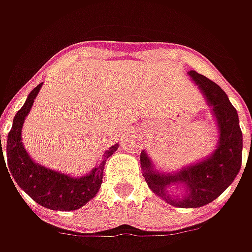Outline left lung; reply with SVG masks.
I'll return each instance as SVG.
<instances>
[{
  "instance_id": "obj_1",
  "label": "left lung",
  "mask_w": 252,
  "mask_h": 252,
  "mask_svg": "<svg viewBox=\"0 0 252 252\" xmlns=\"http://www.w3.org/2000/svg\"><path fill=\"white\" fill-rule=\"evenodd\" d=\"M188 74L205 95L218 121L220 136L216 150L203 161L172 174L154 171L146 151H141L140 164L149 188L157 196L177 208H200L219 198L237 177L243 161V133L237 111L226 92L202 74L193 70ZM169 185H182L184 195L172 197L168 190Z\"/></svg>"
}]
</instances>
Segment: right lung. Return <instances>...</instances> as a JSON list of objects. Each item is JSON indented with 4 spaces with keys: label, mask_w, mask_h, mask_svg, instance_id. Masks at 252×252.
<instances>
[{
    "label": "right lung",
    "mask_w": 252,
    "mask_h": 252,
    "mask_svg": "<svg viewBox=\"0 0 252 252\" xmlns=\"http://www.w3.org/2000/svg\"><path fill=\"white\" fill-rule=\"evenodd\" d=\"M40 88H42V84H39L33 91L28 95L25 105L15 115L12 129L9 130L8 137H6L8 167L5 165V168L6 171L9 169L8 175L9 173L12 175L11 181L15 179L18 187L39 205L52 209V210H65V212L77 210V209L83 208L87 202H90L98 193V190L101 188L105 162L118 150L119 146L115 144L109 147V150L103 153L98 165H95V168L92 169L90 174H87L81 178H73L70 175L46 168L43 165H39L37 162H34L25 150L21 131H22L25 118L31 111L34 98L37 96V92L40 91ZM0 149V164L1 161L2 164H5L4 153L1 147V136Z\"/></svg>",
    "instance_id": "add662e5"
}]
</instances>
